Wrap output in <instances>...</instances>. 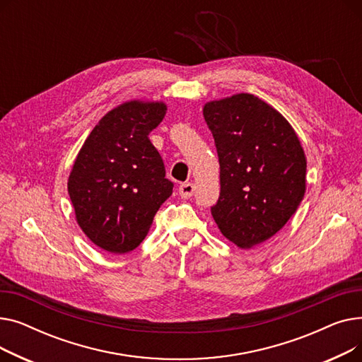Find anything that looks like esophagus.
<instances>
[{
  "label": "esophagus",
  "instance_id": "obj_1",
  "mask_svg": "<svg viewBox=\"0 0 362 362\" xmlns=\"http://www.w3.org/2000/svg\"><path fill=\"white\" fill-rule=\"evenodd\" d=\"M194 191H195V185L191 183V182H186V183H182L180 187H179V194L183 199H187L191 198L194 195Z\"/></svg>",
  "mask_w": 362,
  "mask_h": 362
}]
</instances>
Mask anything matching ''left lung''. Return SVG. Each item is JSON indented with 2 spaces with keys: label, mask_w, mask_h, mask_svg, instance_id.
<instances>
[{
  "label": "left lung",
  "mask_w": 362,
  "mask_h": 362,
  "mask_svg": "<svg viewBox=\"0 0 362 362\" xmlns=\"http://www.w3.org/2000/svg\"><path fill=\"white\" fill-rule=\"evenodd\" d=\"M204 119L220 163V197L211 214L240 248L276 235L305 194L307 160L281 114L251 93L208 103Z\"/></svg>",
  "instance_id": "left-lung-1"
}]
</instances>
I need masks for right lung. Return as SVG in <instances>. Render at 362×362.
Masks as SVG:
<instances>
[{
    "instance_id": "obj_1",
    "label": "right lung",
    "mask_w": 362,
    "mask_h": 362,
    "mask_svg": "<svg viewBox=\"0 0 362 362\" xmlns=\"http://www.w3.org/2000/svg\"><path fill=\"white\" fill-rule=\"evenodd\" d=\"M163 103L130 101L93 127L73 164L69 195L81 229L111 254L145 239L173 182L148 135L164 119Z\"/></svg>"
}]
</instances>
